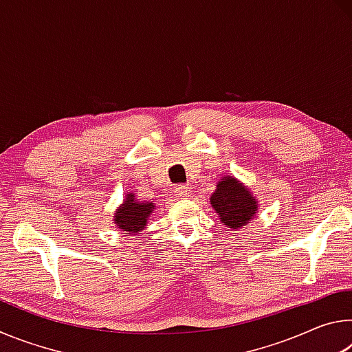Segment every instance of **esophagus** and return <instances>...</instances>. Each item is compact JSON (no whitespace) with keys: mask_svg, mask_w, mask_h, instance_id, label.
Returning <instances> with one entry per match:
<instances>
[{"mask_svg":"<svg viewBox=\"0 0 352 352\" xmlns=\"http://www.w3.org/2000/svg\"><path fill=\"white\" fill-rule=\"evenodd\" d=\"M174 194L177 195L178 199H184V197H188V195L190 194V188L186 186V184H178V186L175 188V190H174Z\"/></svg>","mask_w":352,"mask_h":352,"instance_id":"obj_1","label":"esophagus"}]
</instances>
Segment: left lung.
Returning a JSON list of instances; mask_svg holds the SVG:
<instances>
[{
  "label": "left lung",
  "instance_id": "left-lung-1",
  "mask_svg": "<svg viewBox=\"0 0 352 352\" xmlns=\"http://www.w3.org/2000/svg\"><path fill=\"white\" fill-rule=\"evenodd\" d=\"M210 201L220 222L234 231L245 226L258 211V200L234 177H223Z\"/></svg>",
  "mask_w": 352,
  "mask_h": 352
}]
</instances>
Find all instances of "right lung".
Masks as SVG:
<instances>
[{"mask_svg": "<svg viewBox=\"0 0 352 352\" xmlns=\"http://www.w3.org/2000/svg\"><path fill=\"white\" fill-rule=\"evenodd\" d=\"M155 204L152 201H140L135 199V194H127L124 204L115 212V223L126 234L141 233L147 226L148 216L153 212Z\"/></svg>", "mask_w": 352, "mask_h": 352, "instance_id": "right-lung-1", "label": "right lung"}]
</instances>
